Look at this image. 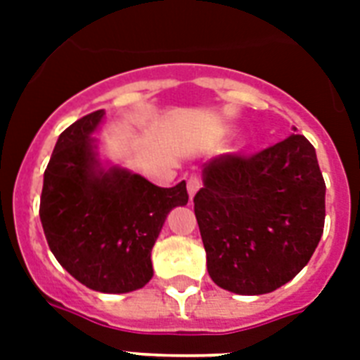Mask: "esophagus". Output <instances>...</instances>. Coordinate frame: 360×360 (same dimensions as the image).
Masks as SVG:
<instances>
[{
  "mask_svg": "<svg viewBox=\"0 0 360 360\" xmlns=\"http://www.w3.org/2000/svg\"><path fill=\"white\" fill-rule=\"evenodd\" d=\"M202 188V179L200 177H196V175H192V177H188V181H186V191H188V196H194L198 191Z\"/></svg>",
  "mask_w": 360,
  "mask_h": 360,
  "instance_id": "1",
  "label": "esophagus"
}]
</instances>
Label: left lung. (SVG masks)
Segmentation results:
<instances>
[{"instance_id":"8db88e82","label":"left lung","mask_w":360,"mask_h":360,"mask_svg":"<svg viewBox=\"0 0 360 360\" xmlns=\"http://www.w3.org/2000/svg\"><path fill=\"white\" fill-rule=\"evenodd\" d=\"M202 174L194 213L214 284L263 295L301 273L325 224V181L312 143L291 134L252 157L220 155Z\"/></svg>"}]
</instances>
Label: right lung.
<instances>
[{"instance_id":"obj_1","label":"right lung","mask_w":360,"mask_h":360,"mask_svg":"<svg viewBox=\"0 0 360 360\" xmlns=\"http://www.w3.org/2000/svg\"><path fill=\"white\" fill-rule=\"evenodd\" d=\"M104 110L65 129L44 172L42 230L61 267L89 290L129 293L151 280V250L186 183L160 188L129 169L104 168L91 134Z\"/></svg>"}]
</instances>
